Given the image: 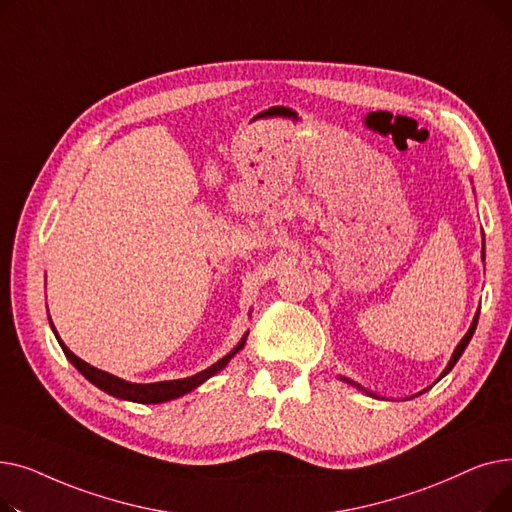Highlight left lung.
I'll list each match as a JSON object with an SVG mask.
<instances>
[{"mask_svg":"<svg viewBox=\"0 0 512 512\" xmlns=\"http://www.w3.org/2000/svg\"><path fill=\"white\" fill-rule=\"evenodd\" d=\"M481 257H483V253H481ZM477 319H479V311H477V313H475V317H473V321H471V328H469V332H467V334H465V336H463V340H461V342H459V346H456V348H454V353H452V357H450V361H448V365H446V369H444V371H442V375H440V378H438V382H440V380H442V378H444V375H446V373H448V371H450V369H452V367H454V365H456V361H459V359H461V355H463V353H465V348H467V344H469V340H471V338H473V334H475V328H477ZM340 380H344V382H346V384H353V386H357V388H359V390H363V392H365V394H369V396H373V398H375V394H373V392H367V390H365V388H361V386H359V384H355V382H351V380H348V378H342V375H340Z\"/></svg>","mask_w":512,"mask_h":512,"instance_id":"left-lung-1","label":"left lung"}]
</instances>
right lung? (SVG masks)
Instances as JSON below:
<instances>
[{
	"instance_id": "1",
	"label": "right lung",
	"mask_w": 512,
	"mask_h": 512,
	"mask_svg": "<svg viewBox=\"0 0 512 512\" xmlns=\"http://www.w3.org/2000/svg\"><path fill=\"white\" fill-rule=\"evenodd\" d=\"M49 326H51L53 334H56V338H58V342H60V346H62V351H64L66 359H68L80 373H83L91 384H95L99 390H103V392H107V394H112V396H116V398L132 400V402H141V405H157V402L174 400V398H180V396H184V394H188V392H193V390L199 388L205 380H209L211 375L222 371V369L230 363V359L240 351V348L245 346V340H247V334H245L226 357H222L218 363H213L211 367H207V369H203V371L191 375V378L170 380V382H153V384H132V382L120 380V378H116V375L107 373V371H101V369H97V367L85 363L80 357H76V355L70 351V348L62 342V338L58 336L56 328H53V324H51V317H49Z\"/></svg>"
}]
</instances>
